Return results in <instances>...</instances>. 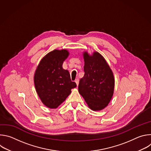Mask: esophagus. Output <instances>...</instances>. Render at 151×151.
I'll list each match as a JSON object with an SVG mask.
<instances>
[{"mask_svg":"<svg viewBox=\"0 0 151 151\" xmlns=\"http://www.w3.org/2000/svg\"><path fill=\"white\" fill-rule=\"evenodd\" d=\"M75 82H76V85L77 86H78V84H79V79H75Z\"/></svg>","mask_w":151,"mask_h":151,"instance_id":"esophagus-1","label":"esophagus"}]
</instances>
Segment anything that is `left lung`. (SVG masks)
<instances>
[{
	"instance_id": "obj_1",
	"label": "left lung",
	"mask_w": 151,
	"mask_h": 151,
	"mask_svg": "<svg viewBox=\"0 0 151 151\" xmlns=\"http://www.w3.org/2000/svg\"><path fill=\"white\" fill-rule=\"evenodd\" d=\"M84 76L79 81L78 91L90 108L100 111L111 101L114 90L113 73L103 57L95 52L83 53Z\"/></svg>"
}]
</instances>
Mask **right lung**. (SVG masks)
Wrapping results in <instances>:
<instances>
[{"mask_svg": "<svg viewBox=\"0 0 151 151\" xmlns=\"http://www.w3.org/2000/svg\"><path fill=\"white\" fill-rule=\"evenodd\" d=\"M69 55L66 50H54L42 59L35 73L36 92L42 102L51 109L57 108L76 87L68 70L62 68Z\"/></svg>", "mask_w": 151, "mask_h": 151, "instance_id": "add662e5", "label": "right lung"}]
</instances>
